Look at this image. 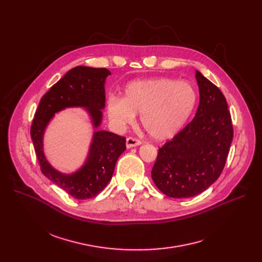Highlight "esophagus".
Returning a JSON list of instances; mask_svg holds the SVG:
<instances>
[{
    "mask_svg": "<svg viewBox=\"0 0 262 262\" xmlns=\"http://www.w3.org/2000/svg\"><path fill=\"white\" fill-rule=\"evenodd\" d=\"M141 144H142V142L140 140H138V139H135V138H132V137L126 139V147L127 148H133V147L139 146Z\"/></svg>",
    "mask_w": 262,
    "mask_h": 262,
    "instance_id": "esophagus-1",
    "label": "esophagus"
}]
</instances>
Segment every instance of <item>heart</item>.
I'll return each mask as SVG.
<instances>
[{"label":"heart","instance_id":"obj_1","mask_svg":"<svg viewBox=\"0 0 262 262\" xmlns=\"http://www.w3.org/2000/svg\"><path fill=\"white\" fill-rule=\"evenodd\" d=\"M198 101L196 88L185 81L166 78L133 81L124 88L123 98L112 97L107 116L117 128L136 121L158 141L177 135L192 116Z\"/></svg>","mask_w":262,"mask_h":262}]
</instances>
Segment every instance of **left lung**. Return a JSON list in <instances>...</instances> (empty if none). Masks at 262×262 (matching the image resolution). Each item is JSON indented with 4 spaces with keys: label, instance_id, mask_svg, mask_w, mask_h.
I'll return each mask as SVG.
<instances>
[{
    "label": "left lung",
    "instance_id": "1",
    "mask_svg": "<svg viewBox=\"0 0 262 262\" xmlns=\"http://www.w3.org/2000/svg\"><path fill=\"white\" fill-rule=\"evenodd\" d=\"M200 101L195 118L159 149L151 177L171 198L207 190L225 166L233 139L228 104L221 90L196 70Z\"/></svg>",
    "mask_w": 262,
    "mask_h": 262
}]
</instances>
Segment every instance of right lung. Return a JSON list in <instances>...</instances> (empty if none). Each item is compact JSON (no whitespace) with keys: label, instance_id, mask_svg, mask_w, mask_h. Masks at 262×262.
Wrapping results in <instances>:
<instances>
[{"label":"right lung","instance_id":"right-lung-1","mask_svg":"<svg viewBox=\"0 0 262 262\" xmlns=\"http://www.w3.org/2000/svg\"><path fill=\"white\" fill-rule=\"evenodd\" d=\"M106 68L77 66L65 73L41 98L31 126V138L41 172L71 197L84 200L98 195L112 179L118 158L124 152L125 138L98 129L105 106ZM69 107H81L90 116L95 132L83 165L71 173H63L47 161L43 139L57 113Z\"/></svg>","mask_w":262,"mask_h":262}]
</instances>
